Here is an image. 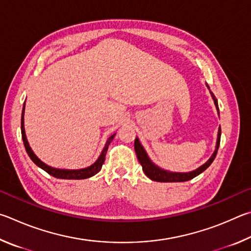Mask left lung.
Here are the masks:
<instances>
[{"label":"left lung","mask_w":251,"mask_h":251,"mask_svg":"<svg viewBox=\"0 0 251 251\" xmlns=\"http://www.w3.org/2000/svg\"><path fill=\"white\" fill-rule=\"evenodd\" d=\"M210 94H212L215 105H216L217 111L219 113L217 99L215 98L213 92H210ZM221 134H222V131H221V128H219L216 150H215L212 157H210V159L206 162L205 164L201 165V168H199L197 170L193 171V172H190V173H172V172H168V171H164V170H161L160 168H157V166L153 164L150 161V159H149V156L146 153V151H144V149L142 148L141 144H140L138 138L135 139V141H134V150H135V153H137V156H138L140 164L142 165L143 172L146 173L147 176L149 178H151L152 181H155V182H186V181H190V179H192V178H194L195 176H197V175H200L201 172H204V171L213 163V161L215 160V157H216V154H217L219 143H221Z\"/></svg>","instance_id":"left-lung-1"}]
</instances>
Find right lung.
<instances>
[{"instance_id": "1", "label": "right lung", "mask_w": 251, "mask_h": 251, "mask_svg": "<svg viewBox=\"0 0 251 251\" xmlns=\"http://www.w3.org/2000/svg\"><path fill=\"white\" fill-rule=\"evenodd\" d=\"M25 107V105H24ZM24 107H23V111H22V120H21V131H22V139H23V143H24V147H25V150L27 152L28 156L30 157V160H32L35 164L39 168L43 169L45 172H47L50 175L57 178H64V179H83V178H88V177H91L94 176L95 174H97L102 168V164L105 160V154H107V151H108V147L110 142L112 141L113 138H114V134L111 135V137L109 138V140L105 143L104 149L101 152V154L99 156V159L97 160L94 164L90 165L89 168H86V169H81V170H59V169H54V168H50V166L46 165L45 163H43V162L38 159V157L34 154L32 149L29 148V144L27 142V140H26V135H25V130H24Z\"/></svg>"}]
</instances>
